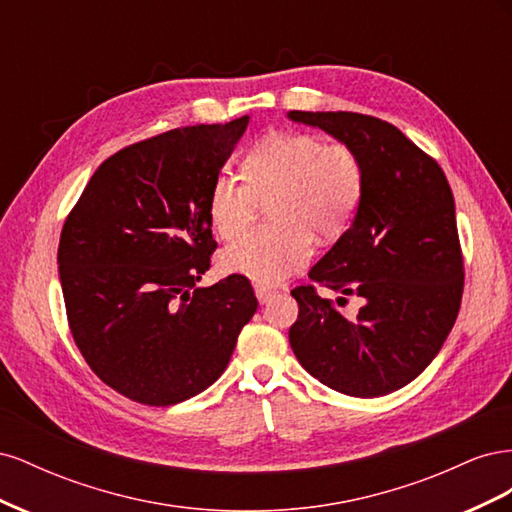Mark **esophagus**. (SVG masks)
Instances as JSON below:
<instances>
[{
  "label": "esophagus",
  "mask_w": 512,
  "mask_h": 512,
  "mask_svg": "<svg viewBox=\"0 0 512 512\" xmlns=\"http://www.w3.org/2000/svg\"><path fill=\"white\" fill-rule=\"evenodd\" d=\"M277 290L273 288H267V286H256V297L260 303H267L271 297H275Z\"/></svg>",
  "instance_id": "1"
}]
</instances>
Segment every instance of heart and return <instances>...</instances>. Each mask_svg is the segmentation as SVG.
I'll return each mask as SVG.
<instances>
[{"mask_svg":"<svg viewBox=\"0 0 512 512\" xmlns=\"http://www.w3.org/2000/svg\"><path fill=\"white\" fill-rule=\"evenodd\" d=\"M241 179L215 177L207 198L213 230L232 239L271 200V222L252 228L222 252L226 271L269 286L299 271L320 239L344 235L365 196V166L348 143L309 132H275L245 151Z\"/></svg>","mask_w":512,"mask_h":512,"instance_id":"heart-1","label":"heart"}]
</instances>
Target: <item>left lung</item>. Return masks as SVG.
<instances>
[{
	"mask_svg": "<svg viewBox=\"0 0 512 512\" xmlns=\"http://www.w3.org/2000/svg\"><path fill=\"white\" fill-rule=\"evenodd\" d=\"M359 151L365 196L352 226L290 294V346L322 384L352 397L389 395L433 361L463 294L455 198L444 170L393 123L361 113L290 111ZM339 291L335 306L315 284ZM362 299L356 315L341 309Z\"/></svg>",
	"mask_w": 512,
	"mask_h": 512,
	"instance_id": "8db88e82",
	"label": "left lung"
}]
</instances>
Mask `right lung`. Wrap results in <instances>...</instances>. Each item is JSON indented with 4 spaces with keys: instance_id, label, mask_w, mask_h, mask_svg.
Returning a JSON list of instances; mask_svg holds the SVG:
<instances>
[{
    "instance_id": "right-lung-1",
    "label": "right lung",
    "mask_w": 512,
    "mask_h": 512,
    "mask_svg": "<svg viewBox=\"0 0 512 512\" xmlns=\"http://www.w3.org/2000/svg\"><path fill=\"white\" fill-rule=\"evenodd\" d=\"M247 123H198L119 149L61 228L74 344L106 386L138 404L173 406L209 389L258 307L243 275L196 288L218 247L211 183Z\"/></svg>"
}]
</instances>
